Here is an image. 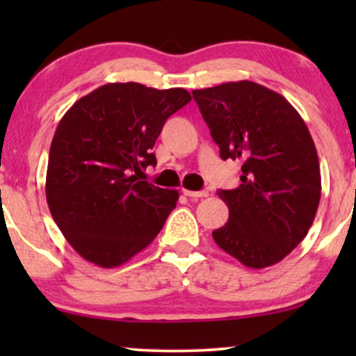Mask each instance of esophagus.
I'll return each mask as SVG.
<instances>
[{
	"instance_id": "esophagus-1",
	"label": "esophagus",
	"mask_w": 356,
	"mask_h": 356,
	"mask_svg": "<svg viewBox=\"0 0 356 356\" xmlns=\"http://www.w3.org/2000/svg\"><path fill=\"white\" fill-rule=\"evenodd\" d=\"M183 194L188 197L197 199V197H207L209 193L207 191H189V189H183Z\"/></svg>"
}]
</instances>
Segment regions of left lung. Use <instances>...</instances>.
I'll use <instances>...</instances> for the list:
<instances>
[{
	"label": "left lung",
	"instance_id": "obj_1",
	"mask_svg": "<svg viewBox=\"0 0 356 356\" xmlns=\"http://www.w3.org/2000/svg\"><path fill=\"white\" fill-rule=\"evenodd\" d=\"M223 160H240L241 184L220 189L230 211L212 232L223 251L251 269L277 264L308 233L321 199L318 152L286 99L251 81L193 90Z\"/></svg>",
	"mask_w": 356,
	"mask_h": 356
}]
</instances>
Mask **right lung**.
Here are the masks:
<instances>
[{"mask_svg": "<svg viewBox=\"0 0 356 356\" xmlns=\"http://www.w3.org/2000/svg\"><path fill=\"white\" fill-rule=\"evenodd\" d=\"M188 90L138 82L105 84L66 111L53 136L47 202L67 243L86 261L111 269L147 248L177 207V189L139 181L157 163L152 147Z\"/></svg>", "mask_w": 356, "mask_h": 356, "instance_id": "add662e5", "label": "right lung"}]
</instances>
